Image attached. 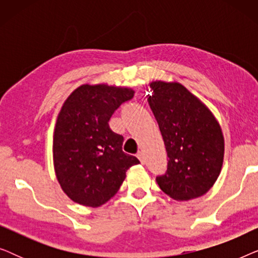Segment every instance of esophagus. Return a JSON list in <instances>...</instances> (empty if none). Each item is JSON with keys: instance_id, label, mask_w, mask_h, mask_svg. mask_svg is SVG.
Masks as SVG:
<instances>
[{"instance_id": "34e87169", "label": "esophagus", "mask_w": 258, "mask_h": 258, "mask_svg": "<svg viewBox=\"0 0 258 258\" xmlns=\"http://www.w3.org/2000/svg\"><path fill=\"white\" fill-rule=\"evenodd\" d=\"M137 158H139L140 162H141V163H142V164L146 163V157H144V153H143V151H139V153H137Z\"/></svg>"}]
</instances>
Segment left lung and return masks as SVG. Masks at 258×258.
<instances>
[{
    "instance_id": "1",
    "label": "left lung",
    "mask_w": 258,
    "mask_h": 258,
    "mask_svg": "<svg viewBox=\"0 0 258 258\" xmlns=\"http://www.w3.org/2000/svg\"><path fill=\"white\" fill-rule=\"evenodd\" d=\"M148 98L169 157L161 190L177 201L206 194L220 175L224 156L221 126L211 111L177 82L155 81Z\"/></svg>"
}]
</instances>
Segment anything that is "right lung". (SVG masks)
<instances>
[{
    "instance_id": "add662e5",
    "label": "right lung",
    "mask_w": 258,
    "mask_h": 258,
    "mask_svg": "<svg viewBox=\"0 0 258 258\" xmlns=\"http://www.w3.org/2000/svg\"><path fill=\"white\" fill-rule=\"evenodd\" d=\"M134 90L107 84H83L62 105L55 125L52 156L57 181L74 202L100 207L122 185L125 172L139 164L123 153V136L108 122Z\"/></svg>"
}]
</instances>
